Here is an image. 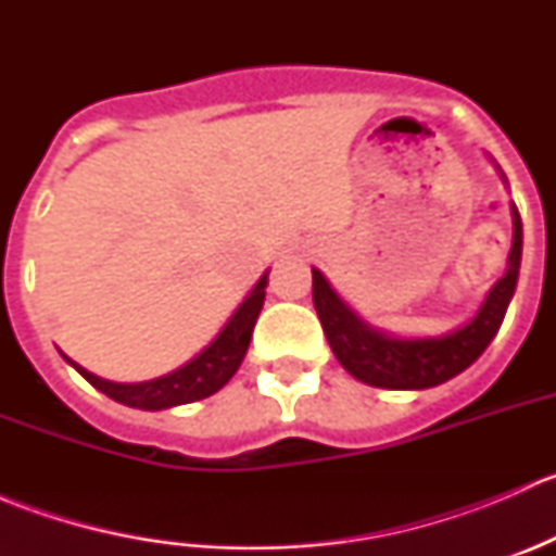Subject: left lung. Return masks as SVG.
I'll use <instances>...</instances> for the list:
<instances>
[{"label": "left lung", "instance_id": "8db88e82", "mask_svg": "<svg viewBox=\"0 0 556 556\" xmlns=\"http://www.w3.org/2000/svg\"><path fill=\"white\" fill-rule=\"evenodd\" d=\"M514 215V242L508 252V268L492 290L473 319L452 333L435 339H395L363 323L328 285V279L312 268V299L323 323L328 344L336 361L355 379L384 387V390H428L444 384L446 379L463 374L470 363L479 361L501 330L508 304L514 299L521 263V217L517 206Z\"/></svg>", "mask_w": 556, "mask_h": 556}]
</instances>
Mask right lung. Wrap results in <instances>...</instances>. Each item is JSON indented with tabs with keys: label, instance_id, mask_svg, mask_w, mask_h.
<instances>
[{
	"label": "right lung",
	"instance_id": "right-lung-1",
	"mask_svg": "<svg viewBox=\"0 0 556 556\" xmlns=\"http://www.w3.org/2000/svg\"><path fill=\"white\" fill-rule=\"evenodd\" d=\"M266 285L268 271L257 279L255 288H252L250 295L239 304V309L231 314V319H228L226 328L217 333V339L212 341L210 346H204L193 361L185 363L177 371L166 374V377L150 379V382L121 384L106 382V379H99L97 374L86 371V368L77 366V363H70L88 379V382L97 387V390L110 395L112 401L131 408H144V412H161V408L182 406V403L210 397L212 392H217L223 384H228V379H231L233 374H237V368L242 366L247 346H250L252 339V328H255L257 314L263 309V299H266Z\"/></svg>",
	"mask_w": 556,
	"mask_h": 556
}]
</instances>
